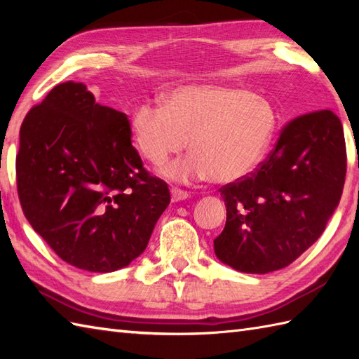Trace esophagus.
Returning a JSON list of instances; mask_svg holds the SVG:
<instances>
[{
    "instance_id": "1",
    "label": "esophagus",
    "mask_w": 359,
    "mask_h": 359,
    "mask_svg": "<svg viewBox=\"0 0 359 359\" xmlns=\"http://www.w3.org/2000/svg\"><path fill=\"white\" fill-rule=\"evenodd\" d=\"M189 194L184 189H179V188H171V199L172 202H180V201H185L188 199Z\"/></svg>"
}]
</instances>
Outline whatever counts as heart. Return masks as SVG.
Segmentation results:
<instances>
[{"instance_id": "obj_1", "label": "heart", "mask_w": 359, "mask_h": 359, "mask_svg": "<svg viewBox=\"0 0 359 359\" xmlns=\"http://www.w3.org/2000/svg\"><path fill=\"white\" fill-rule=\"evenodd\" d=\"M274 129L276 111L265 97L224 85L177 88L163 104H139L131 118L137 148L154 166L180 154L189 140L193 154L165 170L177 182L243 179L265 156Z\"/></svg>"}]
</instances>
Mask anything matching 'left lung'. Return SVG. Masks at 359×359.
Instances as JSON below:
<instances>
[{
	"instance_id": "8db88e82",
	"label": "left lung",
	"mask_w": 359,
	"mask_h": 359,
	"mask_svg": "<svg viewBox=\"0 0 359 359\" xmlns=\"http://www.w3.org/2000/svg\"><path fill=\"white\" fill-rule=\"evenodd\" d=\"M346 166L344 131L332 111L290 121L253 174L220 188L226 224L215 239L219 261L253 274L292 264L324 233Z\"/></svg>"
}]
</instances>
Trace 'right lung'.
<instances>
[{"instance_id": "add662e5", "label": "right lung", "mask_w": 359, "mask_h": 359, "mask_svg": "<svg viewBox=\"0 0 359 359\" xmlns=\"http://www.w3.org/2000/svg\"><path fill=\"white\" fill-rule=\"evenodd\" d=\"M17 187L34 230L65 262L93 273L139 257L171 201L165 182L143 168L125 114L75 81L27 112Z\"/></svg>"}]
</instances>
